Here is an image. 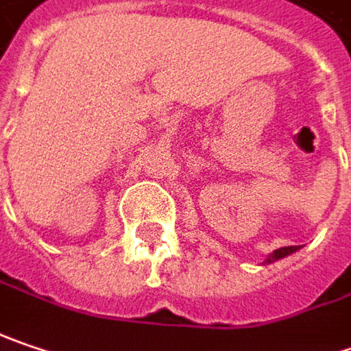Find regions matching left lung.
Returning <instances> with one entry per match:
<instances>
[{"label":"left lung","mask_w":351,"mask_h":351,"mask_svg":"<svg viewBox=\"0 0 351 351\" xmlns=\"http://www.w3.org/2000/svg\"><path fill=\"white\" fill-rule=\"evenodd\" d=\"M298 249H300V247H280V249L272 251V253L267 256V261H265V263H269V265H271V263L278 261V258H285V256H289V254L296 253Z\"/></svg>","instance_id":"8db88e82"}]
</instances>
